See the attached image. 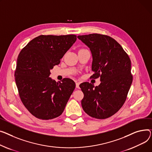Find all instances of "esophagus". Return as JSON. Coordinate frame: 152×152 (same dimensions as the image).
<instances>
[{
  "mask_svg": "<svg viewBox=\"0 0 152 152\" xmlns=\"http://www.w3.org/2000/svg\"><path fill=\"white\" fill-rule=\"evenodd\" d=\"M79 84H80L79 82H77V81L76 82V88H79Z\"/></svg>",
  "mask_w": 152,
  "mask_h": 152,
  "instance_id": "1",
  "label": "esophagus"
}]
</instances>
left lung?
<instances>
[{
  "label": "left lung",
  "instance_id": "left-lung-1",
  "mask_svg": "<svg viewBox=\"0 0 152 152\" xmlns=\"http://www.w3.org/2000/svg\"><path fill=\"white\" fill-rule=\"evenodd\" d=\"M77 38L92 53L94 73L91 77H100L101 80L96 87L87 82L80 84L84 94L82 107L90 117L109 118L118 112L126 99L133 81L130 58L121 45L109 36L92 34Z\"/></svg>",
  "mask_w": 152,
  "mask_h": 152
}]
</instances>
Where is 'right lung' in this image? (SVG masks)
<instances>
[{
  "label": "right lung",
  "mask_w": 152,
  "mask_h": 152,
  "mask_svg": "<svg viewBox=\"0 0 152 152\" xmlns=\"http://www.w3.org/2000/svg\"><path fill=\"white\" fill-rule=\"evenodd\" d=\"M76 39L75 35H39L18 57L15 76L19 97L30 113L39 119L61 115L75 88L72 79L57 83L49 76L50 70L60 64Z\"/></svg>",
  "instance_id": "1"
}]
</instances>
